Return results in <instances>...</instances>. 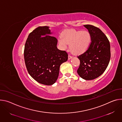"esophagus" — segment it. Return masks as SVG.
Instances as JSON below:
<instances>
[{
	"label": "esophagus",
	"mask_w": 122,
	"mask_h": 122,
	"mask_svg": "<svg viewBox=\"0 0 122 122\" xmlns=\"http://www.w3.org/2000/svg\"><path fill=\"white\" fill-rule=\"evenodd\" d=\"M73 58V56H71V55H69V56H68V60H70L71 59H72Z\"/></svg>",
	"instance_id": "obj_1"
}]
</instances>
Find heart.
I'll list each match as a JSON object with an SVG mask.
<instances>
[{
	"label": "heart",
	"instance_id": "heart-1",
	"mask_svg": "<svg viewBox=\"0 0 122 122\" xmlns=\"http://www.w3.org/2000/svg\"><path fill=\"white\" fill-rule=\"evenodd\" d=\"M91 42V36L87 31L67 30L62 34L59 40L61 45L65 48L71 44V49L75 54H80L86 51Z\"/></svg>",
	"mask_w": 122,
	"mask_h": 122
}]
</instances>
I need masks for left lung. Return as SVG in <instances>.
I'll use <instances>...</instances> for the list:
<instances>
[{
	"label": "left lung",
	"mask_w": 122,
	"mask_h": 122,
	"mask_svg": "<svg viewBox=\"0 0 122 122\" xmlns=\"http://www.w3.org/2000/svg\"><path fill=\"white\" fill-rule=\"evenodd\" d=\"M91 36V42L88 49L77 56L80 64L77 72L86 80H92L105 71L111 59V46L105 34L97 27L85 25Z\"/></svg>",
	"instance_id": "obj_1"
}]
</instances>
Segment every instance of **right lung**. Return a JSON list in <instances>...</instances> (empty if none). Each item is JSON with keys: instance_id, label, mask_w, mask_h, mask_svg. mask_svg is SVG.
Here are the masks:
<instances>
[{"instance_id": "right-lung-1", "label": "right lung", "mask_w": 122, "mask_h": 122, "mask_svg": "<svg viewBox=\"0 0 122 122\" xmlns=\"http://www.w3.org/2000/svg\"><path fill=\"white\" fill-rule=\"evenodd\" d=\"M49 26H39L29 34L24 48V60L28 73L41 84L51 85L58 77L60 67L68 60V54L57 48L58 40Z\"/></svg>"}]
</instances>
